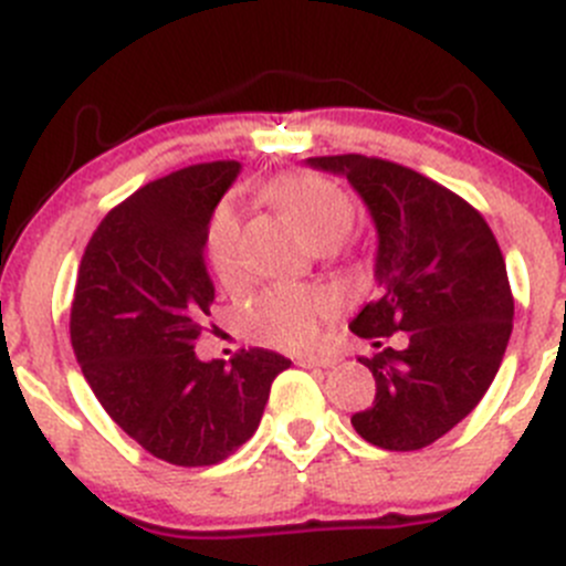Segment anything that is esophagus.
<instances>
[{
	"label": "esophagus",
	"mask_w": 566,
	"mask_h": 566,
	"mask_svg": "<svg viewBox=\"0 0 566 566\" xmlns=\"http://www.w3.org/2000/svg\"><path fill=\"white\" fill-rule=\"evenodd\" d=\"M298 367H304V369H315V367H319V369H328V367H334L336 364V358H312V356H301L298 361Z\"/></svg>",
	"instance_id": "esophagus-1"
}]
</instances>
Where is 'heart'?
<instances>
[{
  "instance_id": "1",
  "label": "heart",
  "mask_w": 566,
  "mask_h": 566,
  "mask_svg": "<svg viewBox=\"0 0 566 566\" xmlns=\"http://www.w3.org/2000/svg\"><path fill=\"white\" fill-rule=\"evenodd\" d=\"M268 199L315 247H334L350 232L353 202L334 180L319 175H287L268 186ZM208 260L230 293L247 287L241 256V221L232 205H219L208 227ZM342 312V298L328 287L273 284L251 298L247 331L251 339L287 353H310L323 339L325 325Z\"/></svg>"
}]
</instances>
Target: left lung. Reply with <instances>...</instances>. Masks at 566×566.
Returning a JSON list of instances; mask_svg holds the SVG:
<instances>
[{
  "mask_svg": "<svg viewBox=\"0 0 566 566\" xmlns=\"http://www.w3.org/2000/svg\"><path fill=\"white\" fill-rule=\"evenodd\" d=\"M306 164L345 175L378 230L380 295L350 331L375 347L408 331L405 350L358 358L375 402L353 413V427L389 452L430 447L476 408L504 358L515 298L499 241L476 208L413 169L356 153Z\"/></svg>",
  "mask_w": 566,
  "mask_h": 566,
  "instance_id": "left-lung-1",
  "label": "left lung"
}]
</instances>
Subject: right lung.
<instances>
[{
	"instance_id": "add662e5",
	"label": "right lung",
	"mask_w": 566,
	"mask_h": 566,
	"mask_svg": "<svg viewBox=\"0 0 566 566\" xmlns=\"http://www.w3.org/2000/svg\"><path fill=\"white\" fill-rule=\"evenodd\" d=\"M241 164H193L108 210L84 249L71 345L104 410L142 449L172 465L227 460L254 436L290 358L251 347L199 361L216 298L205 243Z\"/></svg>"
}]
</instances>
